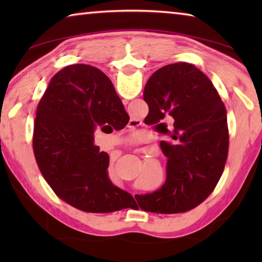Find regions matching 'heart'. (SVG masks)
I'll return each mask as SVG.
<instances>
[{"label":"heart","mask_w":262,"mask_h":262,"mask_svg":"<svg viewBox=\"0 0 262 262\" xmlns=\"http://www.w3.org/2000/svg\"><path fill=\"white\" fill-rule=\"evenodd\" d=\"M134 137H135V139H137V137H139V135H135Z\"/></svg>","instance_id":"b5f03b06"}]
</instances>
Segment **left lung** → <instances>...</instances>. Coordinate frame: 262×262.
<instances>
[{
	"label": "left lung",
	"instance_id": "8db88e82",
	"mask_svg": "<svg viewBox=\"0 0 262 262\" xmlns=\"http://www.w3.org/2000/svg\"><path fill=\"white\" fill-rule=\"evenodd\" d=\"M143 99L152 123L167 136L165 184L151 194L136 195L142 210L178 214L209 196L224 171L229 150L227 108L214 84L195 66L171 63L155 72ZM148 114V117H149ZM174 119L172 125L166 121Z\"/></svg>",
	"mask_w": 262,
	"mask_h": 262
}]
</instances>
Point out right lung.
<instances>
[{"instance_id":"obj_1","label":"right lung","mask_w":262,"mask_h":262,"mask_svg":"<svg viewBox=\"0 0 262 262\" xmlns=\"http://www.w3.org/2000/svg\"><path fill=\"white\" fill-rule=\"evenodd\" d=\"M128 121L112 82L99 69L72 64L52 77L35 113L33 152L61 200L96 214L134 205L129 193L111 183L108 155L94 144L97 127L108 123L122 129Z\"/></svg>"}]
</instances>
